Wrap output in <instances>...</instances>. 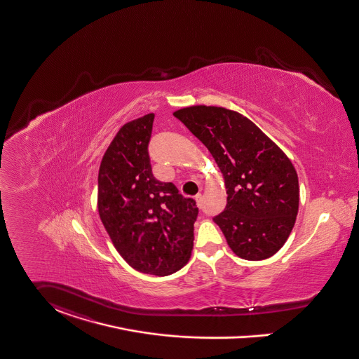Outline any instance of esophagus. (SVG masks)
Returning a JSON list of instances; mask_svg holds the SVG:
<instances>
[{
  "label": "esophagus",
  "mask_w": 359,
  "mask_h": 359,
  "mask_svg": "<svg viewBox=\"0 0 359 359\" xmlns=\"http://www.w3.org/2000/svg\"><path fill=\"white\" fill-rule=\"evenodd\" d=\"M194 198H196V201H197V205L200 207L201 205V198H203V196H201V193H197L196 196H194Z\"/></svg>",
  "instance_id": "obj_1"
}]
</instances>
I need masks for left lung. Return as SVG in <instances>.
I'll return each mask as SVG.
<instances>
[{
  "label": "left lung",
  "mask_w": 359,
  "mask_h": 359,
  "mask_svg": "<svg viewBox=\"0 0 359 359\" xmlns=\"http://www.w3.org/2000/svg\"><path fill=\"white\" fill-rule=\"evenodd\" d=\"M212 154L227 204L214 216L231 250L245 260L273 256L298 214V175L286 154L237 111L191 106L174 113Z\"/></svg>",
  "instance_id": "obj_1"
}]
</instances>
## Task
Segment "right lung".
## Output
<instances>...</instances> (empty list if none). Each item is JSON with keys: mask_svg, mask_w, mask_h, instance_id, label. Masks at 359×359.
Returning <instances> with one entry per match:
<instances>
[{"mask_svg": "<svg viewBox=\"0 0 359 359\" xmlns=\"http://www.w3.org/2000/svg\"><path fill=\"white\" fill-rule=\"evenodd\" d=\"M155 116L125 123L103 155L97 175L100 220L122 259L156 276L188 263L196 200L152 174L148 144Z\"/></svg>", "mask_w": 359, "mask_h": 359, "instance_id": "add662e5", "label": "right lung"}]
</instances>
